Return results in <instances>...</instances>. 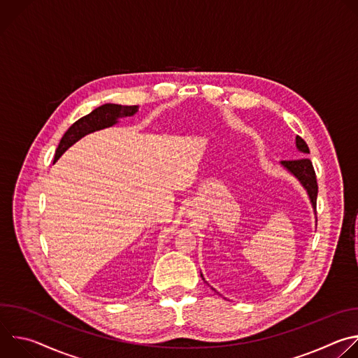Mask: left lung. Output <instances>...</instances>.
<instances>
[{"label":"left lung","instance_id":"obj_1","mask_svg":"<svg viewBox=\"0 0 358 358\" xmlns=\"http://www.w3.org/2000/svg\"><path fill=\"white\" fill-rule=\"evenodd\" d=\"M296 145L301 152H304V155H309V152H310L308 144H306V141L300 136L296 137ZM282 164L301 182V185L306 188V191H308V194L310 196L313 208L316 210L319 187H317L316 173H315L312 162L309 159L301 157V159H297V160H283ZM316 220H317V217H316Z\"/></svg>","mask_w":358,"mask_h":358}]
</instances>
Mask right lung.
I'll use <instances>...</instances> for the list:
<instances>
[{
	"mask_svg": "<svg viewBox=\"0 0 358 358\" xmlns=\"http://www.w3.org/2000/svg\"><path fill=\"white\" fill-rule=\"evenodd\" d=\"M136 112H137V106H122V105H113V103H106L103 106H99L89 115L76 120L66 130V133L61 138L59 145L57 148L55 160H58L73 143H76L83 136L93 133L96 130H100V129L110 127L115 123H117V120L120 117L131 116Z\"/></svg>",
	"mask_w": 358,
	"mask_h": 358,
	"instance_id": "1",
	"label": "right lung"
}]
</instances>
